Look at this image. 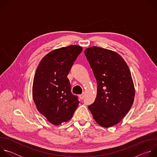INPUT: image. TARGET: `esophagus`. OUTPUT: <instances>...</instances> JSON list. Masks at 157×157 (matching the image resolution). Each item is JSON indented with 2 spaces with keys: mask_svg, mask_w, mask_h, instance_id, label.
Masks as SVG:
<instances>
[{
  "mask_svg": "<svg viewBox=\"0 0 157 157\" xmlns=\"http://www.w3.org/2000/svg\"><path fill=\"white\" fill-rule=\"evenodd\" d=\"M79 98H80L81 99H83L84 98V93H82V94H80V95L79 96Z\"/></svg>",
  "mask_w": 157,
  "mask_h": 157,
  "instance_id": "34e87169",
  "label": "esophagus"
}]
</instances>
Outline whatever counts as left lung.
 <instances>
[{
    "label": "left lung",
    "mask_w": 157,
    "mask_h": 157,
    "mask_svg": "<svg viewBox=\"0 0 157 157\" xmlns=\"http://www.w3.org/2000/svg\"><path fill=\"white\" fill-rule=\"evenodd\" d=\"M84 54L98 84L96 99L88 108L101 126H114L133 103L135 87L130 70L122 57L114 51L91 47L84 50Z\"/></svg>",
    "instance_id": "left-lung-1"
}]
</instances>
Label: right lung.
<instances>
[{"label":"right lung","mask_w":157,"mask_h":157,"mask_svg":"<svg viewBox=\"0 0 157 157\" xmlns=\"http://www.w3.org/2000/svg\"><path fill=\"white\" fill-rule=\"evenodd\" d=\"M82 47L70 45L54 50L40 62L33 79L32 96L40 113L52 124L68 122L78 106L67 76Z\"/></svg>","instance_id":"add662e5"}]
</instances>
